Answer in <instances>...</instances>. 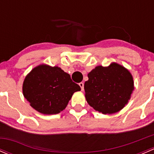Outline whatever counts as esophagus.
I'll use <instances>...</instances> for the list:
<instances>
[{
	"label": "esophagus",
	"mask_w": 154,
	"mask_h": 154,
	"mask_svg": "<svg viewBox=\"0 0 154 154\" xmlns=\"http://www.w3.org/2000/svg\"><path fill=\"white\" fill-rule=\"evenodd\" d=\"M79 86H80V88H81V90L82 91H83V90H84V83H79Z\"/></svg>",
	"instance_id": "1"
}]
</instances>
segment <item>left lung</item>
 <instances>
[{"mask_svg":"<svg viewBox=\"0 0 154 154\" xmlns=\"http://www.w3.org/2000/svg\"><path fill=\"white\" fill-rule=\"evenodd\" d=\"M88 77L84 84L87 103L103 114H113L122 109L134 89L130 71L116 63L108 67L97 66L88 73Z\"/></svg>","mask_w":154,"mask_h":154,"instance_id":"1","label":"left lung"}]
</instances>
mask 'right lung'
<instances>
[{"mask_svg":"<svg viewBox=\"0 0 154 154\" xmlns=\"http://www.w3.org/2000/svg\"><path fill=\"white\" fill-rule=\"evenodd\" d=\"M80 89L61 68L44 64L35 67L26 76L22 88L30 106L45 115L58 114L65 109L73 94Z\"/></svg>","mask_w":154,"mask_h":154,"instance_id":"add662e5","label":"right lung"}]
</instances>
